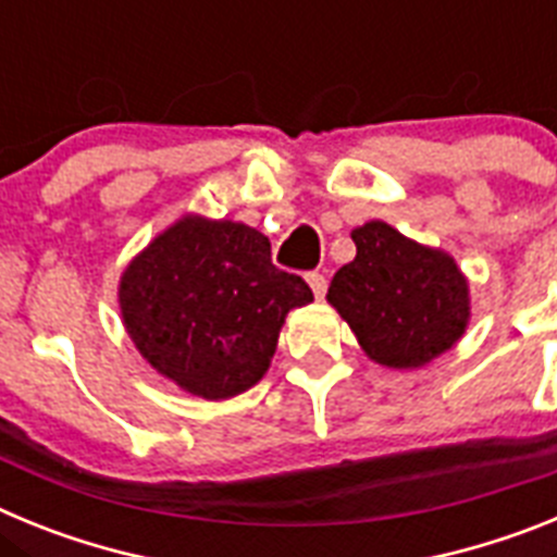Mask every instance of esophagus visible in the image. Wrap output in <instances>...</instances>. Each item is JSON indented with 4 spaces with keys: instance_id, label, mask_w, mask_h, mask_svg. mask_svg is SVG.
Returning <instances> with one entry per match:
<instances>
[{
    "instance_id": "34e87169",
    "label": "esophagus",
    "mask_w": 557,
    "mask_h": 557,
    "mask_svg": "<svg viewBox=\"0 0 557 557\" xmlns=\"http://www.w3.org/2000/svg\"><path fill=\"white\" fill-rule=\"evenodd\" d=\"M307 282H309V287H312L314 298H318V301H321L323 295H326V275H321V273H309V275H307Z\"/></svg>"
}]
</instances>
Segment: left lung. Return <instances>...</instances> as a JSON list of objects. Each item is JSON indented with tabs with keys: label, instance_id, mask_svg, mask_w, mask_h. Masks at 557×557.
<instances>
[{
	"label": "left lung",
	"instance_id": "left-lung-1",
	"mask_svg": "<svg viewBox=\"0 0 557 557\" xmlns=\"http://www.w3.org/2000/svg\"><path fill=\"white\" fill-rule=\"evenodd\" d=\"M351 239L357 256L334 273L326 301L368 359L416 371L449 351L471 321L469 278L455 256L382 220L357 225Z\"/></svg>",
	"mask_w": 557,
	"mask_h": 557
}]
</instances>
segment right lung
I'll return each instance as SVG.
<instances>
[{
  "mask_svg": "<svg viewBox=\"0 0 557 557\" xmlns=\"http://www.w3.org/2000/svg\"><path fill=\"white\" fill-rule=\"evenodd\" d=\"M116 298L147 366L220 401L268 373L287 314L312 304V289L270 262L262 231L189 211L133 256Z\"/></svg>",
  "mask_w": 557,
  "mask_h": 557,
  "instance_id": "add662e5",
  "label": "right lung"
}]
</instances>
